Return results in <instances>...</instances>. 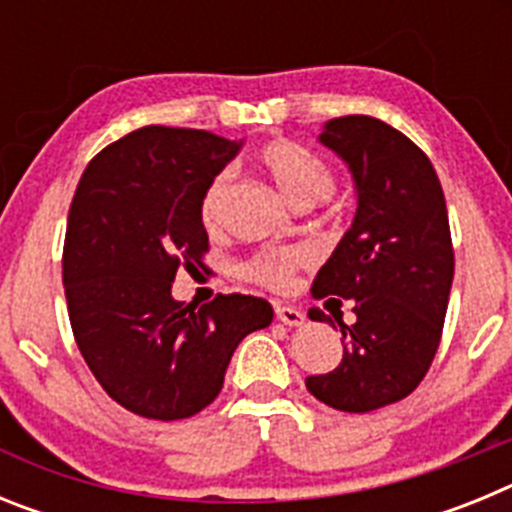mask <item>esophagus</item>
<instances>
[{"label": "esophagus", "mask_w": 512, "mask_h": 512, "mask_svg": "<svg viewBox=\"0 0 512 512\" xmlns=\"http://www.w3.org/2000/svg\"><path fill=\"white\" fill-rule=\"evenodd\" d=\"M274 312H277V318L282 320L284 325H292V328H297V325L305 323V312L297 310V307L277 305V307H274Z\"/></svg>", "instance_id": "34e87169"}]
</instances>
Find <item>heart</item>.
<instances>
[{
	"label": "heart",
	"instance_id": "1",
	"mask_svg": "<svg viewBox=\"0 0 512 512\" xmlns=\"http://www.w3.org/2000/svg\"><path fill=\"white\" fill-rule=\"evenodd\" d=\"M259 164L264 166L266 174L271 176V182L277 184V189L289 205H315L318 200L328 197L330 189H333V174H330L328 166L295 140H271V143H266L259 151ZM228 187V171H220L207 184L200 205L202 223L207 228H215ZM302 261H305V253L297 251V248H274V251L253 256L248 264H243L241 271L243 277L251 279V282L282 292L292 284V277L302 266Z\"/></svg>",
	"mask_w": 512,
	"mask_h": 512
}]
</instances>
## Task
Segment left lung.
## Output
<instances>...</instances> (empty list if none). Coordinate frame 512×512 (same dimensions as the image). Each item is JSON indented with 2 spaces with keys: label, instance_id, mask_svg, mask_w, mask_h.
I'll list each match as a JSON object with an SVG mask.
<instances>
[{
  "label": "left lung",
  "instance_id": "8db88e82",
  "mask_svg": "<svg viewBox=\"0 0 512 512\" xmlns=\"http://www.w3.org/2000/svg\"><path fill=\"white\" fill-rule=\"evenodd\" d=\"M318 140L354 176L356 215L312 295L354 300L356 323L336 318L341 364L305 384L330 408L369 413L408 397L438 351L454 282L449 212L428 156L387 122L336 117Z\"/></svg>",
  "mask_w": 512,
  "mask_h": 512
}]
</instances>
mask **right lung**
Listing matches in <instances>:
<instances>
[{
	"mask_svg": "<svg viewBox=\"0 0 512 512\" xmlns=\"http://www.w3.org/2000/svg\"><path fill=\"white\" fill-rule=\"evenodd\" d=\"M243 140L207 130L148 125L89 161L63 243V287L81 356L122 408L182 420L223 390L238 343L271 323L251 295L202 307L171 297L176 271L202 266L207 184Z\"/></svg>",
	"mask_w": 512,
	"mask_h": 512,
	"instance_id": "obj_1",
	"label": "right lung"
}]
</instances>
